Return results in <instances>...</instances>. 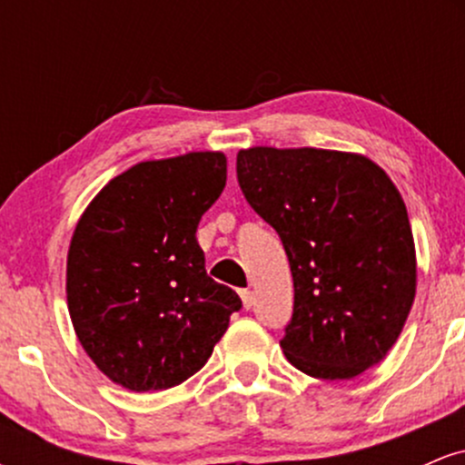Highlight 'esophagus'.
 Masks as SVG:
<instances>
[{
  "mask_svg": "<svg viewBox=\"0 0 465 465\" xmlns=\"http://www.w3.org/2000/svg\"><path fill=\"white\" fill-rule=\"evenodd\" d=\"M240 300H242V306L247 308V311H249V308L253 306V303H255V295H253V291H249V288H244V291H240Z\"/></svg>",
  "mask_w": 465,
  "mask_h": 465,
  "instance_id": "obj_1",
  "label": "esophagus"
}]
</instances>
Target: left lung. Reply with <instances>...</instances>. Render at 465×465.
Returning <instances> with one entry per match:
<instances>
[{
	"label": "left lung",
	"mask_w": 465,
	"mask_h": 465,
	"mask_svg": "<svg viewBox=\"0 0 465 465\" xmlns=\"http://www.w3.org/2000/svg\"><path fill=\"white\" fill-rule=\"evenodd\" d=\"M236 173L291 264L295 303L280 343L288 362L323 381L381 362L418 286L407 205L389 174L359 153L273 146L240 151Z\"/></svg>",
	"instance_id": "8db88e82"
}]
</instances>
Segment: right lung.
Instances as JSON below:
<instances>
[{
    "label": "right lung",
    "instance_id": "obj_1",
    "mask_svg": "<svg viewBox=\"0 0 465 465\" xmlns=\"http://www.w3.org/2000/svg\"><path fill=\"white\" fill-rule=\"evenodd\" d=\"M227 181L221 151L135 163L78 218L67 308L87 356L115 385L157 391L188 381L227 332L240 297L205 273L201 216Z\"/></svg>",
    "mask_w": 465,
    "mask_h": 465
}]
</instances>
